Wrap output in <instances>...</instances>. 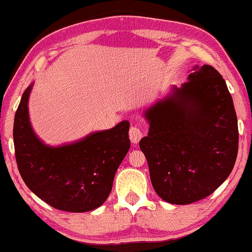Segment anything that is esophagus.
<instances>
[{"label": "esophagus", "instance_id": "34e87169", "mask_svg": "<svg viewBox=\"0 0 252 252\" xmlns=\"http://www.w3.org/2000/svg\"><path fill=\"white\" fill-rule=\"evenodd\" d=\"M129 137H130V140L132 141L133 144H137V142L140 141V139L142 138V132L139 127L131 126L129 131Z\"/></svg>", "mask_w": 252, "mask_h": 252}]
</instances>
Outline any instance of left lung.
I'll use <instances>...</instances> for the list:
<instances>
[{"instance_id":"1","label":"left lung","mask_w":252,"mask_h":252,"mask_svg":"<svg viewBox=\"0 0 252 252\" xmlns=\"http://www.w3.org/2000/svg\"><path fill=\"white\" fill-rule=\"evenodd\" d=\"M148 136L139 142L163 200L188 205L212 194L233 170L238 119L226 82L212 65H194L181 88L145 112Z\"/></svg>"}]
</instances>
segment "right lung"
<instances>
[{"label":"right lung","instance_id":"right-lung-1","mask_svg":"<svg viewBox=\"0 0 252 252\" xmlns=\"http://www.w3.org/2000/svg\"><path fill=\"white\" fill-rule=\"evenodd\" d=\"M32 87L22 94L13 123L14 153L22 180L37 197L59 210L84 213L98 208L129 152L130 123L122 121L73 144L51 147L39 140L30 125Z\"/></svg>","mask_w":252,"mask_h":252}]
</instances>
